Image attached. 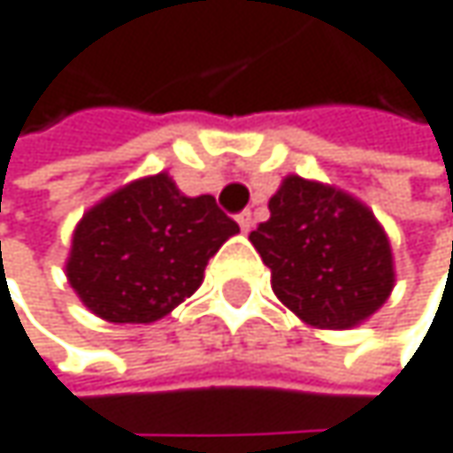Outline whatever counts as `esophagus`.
<instances>
[{
	"label": "esophagus",
	"instance_id": "esophagus-1",
	"mask_svg": "<svg viewBox=\"0 0 453 453\" xmlns=\"http://www.w3.org/2000/svg\"><path fill=\"white\" fill-rule=\"evenodd\" d=\"M237 224H240V229H242V232L251 229V226H254V216H251V211H240V213H237Z\"/></svg>",
	"mask_w": 453,
	"mask_h": 453
}]
</instances>
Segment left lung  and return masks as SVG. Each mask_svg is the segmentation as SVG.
<instances>
[{"label": "left lung", "instance_id": "obj_1", "mask_svg": "<svg viewBox=\"0 0 453 453\" xmlns=\"http://www.w3.org/2000/svg\"><path fill=\"white\" fill-rule=\"evenodd\" d=\"M251 242L273 273L278 300L321 329L365 321L395 286L392 248L375 216L324 183L286 178Z\"/></svg>", "mask_w": 453, "mask_h": 453}]
</instances>
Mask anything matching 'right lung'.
<instances>
[{
    "instance_id": "obj_1",
    "label": "right lung",
    "mask_w": 453,
    "mask_h": 453,
    "mask_svg": "<svg viewBox=\"0 0 453 453\" xmlns=\"http://www.w3.org/2000/svg\"><path fill=\"white\" fill-rule=\"evenodd\" d=\"M234 232L211 194L186 196L165 173L142 178L83 216L66 278L99 319L150 324L191 297Z\"/></svg>"
}]
</instances>
